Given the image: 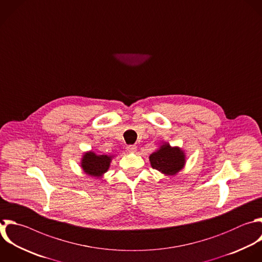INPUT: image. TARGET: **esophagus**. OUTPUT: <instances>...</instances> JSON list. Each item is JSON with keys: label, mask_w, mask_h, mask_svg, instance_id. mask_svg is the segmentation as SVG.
Here are the masks:
<instances>
[{"label": "esophagus", "mask_w": 262, "mask_h": 262, "mask_svg": "<svg viewBox=\"0 0 262 262\" xmlns=\"http://www.w3.org/2000/svg\"><path fill=\"white\" fill-rule=\"evenodd\" d=\"M136 149H137V146H136V145L131 144V145H128V146H127V150H128L129 152H135Z\"/></svg>", "instance_id": "34e87169"}]
</instances>
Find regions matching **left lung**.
<instances>
[{"instance_id":"obj_1","label":"left lung","mask_w":262,"mask_h":262,"mask_svg":"<svg viewBox=\"0 0 262 262\" xmlns=\"http://www.w3.org/2000/svg\"><path fill=\"white\" fill-rule=\"evenodd\" d=\"M151 167L166 175H175L185 163L184 154L178 147L164 144L161 148L149 156Z\"/></svg>"}]
</instances>
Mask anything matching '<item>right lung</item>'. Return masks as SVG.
Returning a JSON list of instances; mask_svg holds the SVG:
<instances>
[{
    "instance_id": "add662e5",
    "label": "right lung",
    "mask_w": 262,
    "mask_h": 262,
    "mask_svg": "<svg viewBox=\"0 0 262 262\" xmlns=\"http://www.w3.org/2000/svg\"><path fill=\"white\" fill-rule=\"evenodd\" d=\"M112 157L101 155L97 156L94 152H87L82 160V167L84 171L95 177L101 176L105 173L110 167Z\"/></svg>"
}]
</instances>
